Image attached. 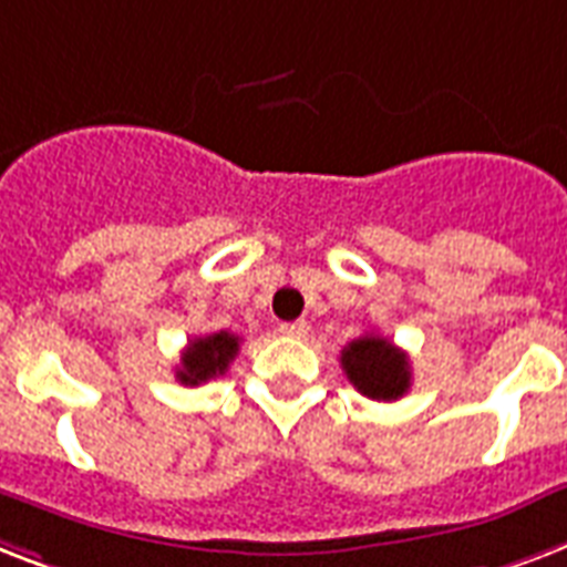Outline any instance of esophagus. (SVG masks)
Wrapping results in <instances>:
<instances>
[{
    "mask_svg": "<svg viewBox=\"0 0 567 567\" xmlns=\"http://www.w3.org/2000/svg\"><path fill=\"white\" fill-rule=\"evenodd\" d=\"M278 331L287 333V337H298V340H301V337H307V333H310V322H307V319H296V322H280Z\"/></svg>",
    "mask_w": 567,
    "mask_h": 567,
    "instance_id": "esophagus-1",
    "label": "esophagus"
}]
</instances>
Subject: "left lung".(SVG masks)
I'll list each match as a JSON object with an SVG mask.
<instances>
[{
  "instance_id": "left-lung-1",
  "label": "left lung",
  "mask_w": 567,
  "mask_h": 567,
  "mask_svg": "<svg viewBox=\"0 0 567 567\" xmlns=\"http://www.w3.org/2000/svg\"><path fill=\"white\" fill-rule=\"evenodd\" d=\"M346 379L361 390L363 396L393 402L405 396L411 388V370H408L405 352L379 337V333H363L358 340L346 346L340 354Z\"/></svg>"
}]
</instances>
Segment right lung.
Returning <instances> with one entry per match:
<instances>
[{
    "label": "right lung",
    "instance_id": "1",
    "mask_svg": "<svg viewBox=\"0 0 567 567\" xmlns=\"http://www.w3.org/2000/svg\"><path fill=\"white\" fill-rule=\"evenodd\" d=\"M239 337L230 331L209 333V337H197L186 346L183 352V363H179L177 379L183 384H200V381H209L215 375L227 372L230 361L239 352Z\"/></svg>",
    "mask_w": 567,
    "mask_h": 567
}]
</instances>
